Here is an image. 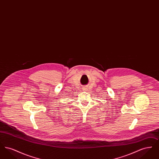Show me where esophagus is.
Segmentation results:
<instances>
[{
    "mask_svg": "<svg viewBox=\"0 0 159 159\" xmlns=\"http://www.w3.org/2000/svg\"><path fill=\"white\" fill-rule=\"evenodd\" d=\"M83 89H84V91H85V90H86V89H86V88H83Z\"/></svg>",
    "mask_w": 159,
    "mask_h": 159,
    "instance_id": "1",
    "label": "esophagus"
}]
</instances>
